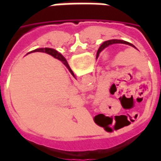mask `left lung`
Here are the masks:
<instances>
[{"mask_svg":"<svg viewBox=\"0 0 161 161\" xmlns=\"http://www.w3.org/2000/svg\"><path fill=\"white\" fill-rule=\"evenodd\" d=\"M113 44H125V45H128V46H134V47H135V46H133L131 43L127 42V41H124V40H107V41H105V42L103 43V44H102V46L99 47L97 53V58H98V56H99V54H100V53H101L102 51H103V50H104L106 47H108V46L113 45Z\"/></svg>","mask_w":161,"mask_h":161,"instance_id":"obj_1","label":"left lung"}]
</instances>
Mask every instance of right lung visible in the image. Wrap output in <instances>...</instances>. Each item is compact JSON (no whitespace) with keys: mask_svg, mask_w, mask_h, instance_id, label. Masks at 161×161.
Instances as JSON below:
<instances>
[{"mask_svg":"<svg viewBox=\"0 0 161 161\" xmlns=\"http://www.w3.org/2000/svg\"><path fill=\"white\" fill-rule=\"evenodd\" d=\"M34 53V52H42V53H47V54H50V55H52V56L53 57V58H57V59L60 60L62 63L66 66V68L69 70V71L70 72V74L73 76L74 77H75V75H74L73 71L71 70V69L70 68V66H69V64H68V63H67L66 59L64 58V56L61 54V53H59L58 51H56L55 49H53V48H47V47H46V48H40V49H35L33 50V51H32V52H30V53Z\"/></svg>","mask_w":161,"mask_h":161,"instance_id":"right-lung-1","label":"right lung"}]
</instances>
